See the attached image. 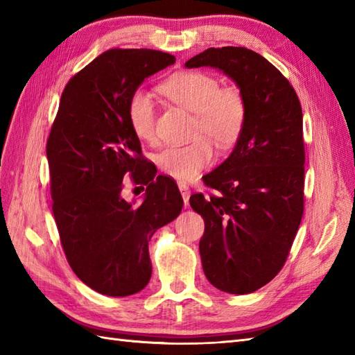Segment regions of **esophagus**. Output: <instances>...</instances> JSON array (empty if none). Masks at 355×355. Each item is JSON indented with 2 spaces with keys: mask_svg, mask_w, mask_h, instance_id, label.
Listing matches in <instances>:
<instances>
[{
  "mask_svg": "<svg viewBox=\"0 0 355 355\" xmlns=\"http://www.w3.org/2000/svg\"><path fill=\"white\" fill-rule=\"evenodd\" d=\"M178 189H180V192H182V197H183V201H184V207H187V206H189V197H191L189 186H187L186 183H178Z\"/></svg>",
  "mask_w": 355,
  "mask_h": 355,
  "instance_id": "1",
  "label": "esophagus"
}]
</instances>
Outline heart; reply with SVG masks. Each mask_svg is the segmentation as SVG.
I'll use <instances>...</instances> for the list:
<instances>
[{
  "label": "heart",
  "instance_id": "obj_1",
  "mask_svg": "<svg viewBox=\"0 0 355 355\" xmlns=\"http://www.w3.org/2000/svg\"><path fill=\"white\" fill-rule=\"evenodd\" d=\"M160 92L178 107L193 114V141L183 146H169L157 154L155 162L166 175L189 182L214 162V146L232 149L239 141L247 125V101L238 87H220L212 74L182 71L172 74L160 85ZM128 122L143 141L154 143L155 103L149 93L137 89L128 101Z\"/></svg>",
  "mask_w": 355,
  "mask_h": 355
}]
</instances>
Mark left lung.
Here are the masks:
<instances>
[{
  "mask_svg": "<svg viewBox=\"0 0 355 355\" xmlns=\"http://www.w3.org/2000/svg\"><path fill=\"white\" fill-rule=\"evenodd\" d=\"M184 65L218 69L247 101L235 149L202 177L218 195L195 193L189 202L205 220L200 254L209 282L230 294L253 293L281 271L302 220V107L284 74L245 47L207 49Z\"/></svg>",
  "mask_w": 355,
  "mask_h": 355,
  "instance_id": "1",
  "label": "left lung"
}]
</instances>
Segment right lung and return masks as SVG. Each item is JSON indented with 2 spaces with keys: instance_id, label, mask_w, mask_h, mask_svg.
<instances>
[{
  "instance_id": "obj_1",
  "label": "right lung",
  "mask_w": 355,
  "mask_h": 355,
  "mask_svg": "<svg viewBox=\"0 0 355 355\" xmlns=\"http://www.w3.org/2000/svg\"><path fill=\"white\" fill-rule=\"evenodd\" d=\"M175 62L169 53L112 49L69 80L47 140L53 215L70 267L105 296L148 285V244L182 212L173 180L155 175L128 122V101L146 78ZM147 186L140 207L121 197L123 177Z\"/></svg>"
}]
</instances>
